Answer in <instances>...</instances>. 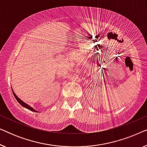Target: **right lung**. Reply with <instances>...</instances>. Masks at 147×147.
Returning a JSON list of instances; mask_svg holds the SVG:
<instances>
[{
	"label": "right lung",
	"instance_id": "1",
	"mask_svg": "<svg viewBox=\"0 0 147 147\" xmlns=\"http://www.w3.org/2000/svg\"><path fill=\"white\" fill-rule=\"evenodd\" d=\"M13 95H14V96H15V98H16V100H17V102H19V103L21 104V105L22 106H23V107H25V108H27V109H29V110H31V111H33V112H37V111H36V110H35V109H33V108L32 107H31V106H30L29 105H28V104H27L26 103H25V102H23L22 101V100L20 99L19 98H18L17 96V95H16V94L14 93V92H13Z\"/></svg>",
	"mask_w": 147,
	"mask_h": 147
}]
</instances>
